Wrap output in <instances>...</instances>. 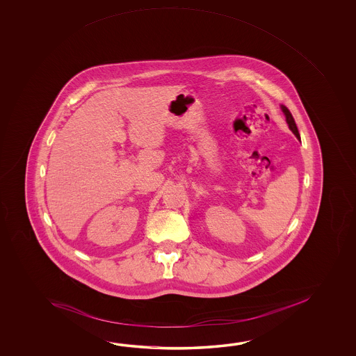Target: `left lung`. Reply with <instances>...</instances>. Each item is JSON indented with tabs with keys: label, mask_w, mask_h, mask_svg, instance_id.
I'll return each mask as SVG.
<instances>
[{
	"label": "left lung",
	"mask_w": 356,
	"mask_h": 356,
	"mask_svg": "<svg viewBox=\"0 0 356 356\" xmlns=\"http://www.w3.org/2000/svg\"><path fill=\"white\" fill-rule=\"evenodd\" d=\"M281 109H282V112L285 114V117H286V122H288L289 129L293 131V134L296 135L299 140H300V135H299V131H298V127H296V121H294V118H293V115L290 113V111H289L288 108L285 106H281Z\"/></svg>",
	"instance_id": "left-lung-1"
}]
</instances>
